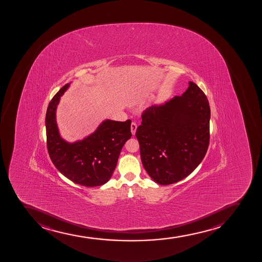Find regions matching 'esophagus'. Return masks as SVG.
<instances>
[{
	"instance_id": "1",
	"label": "esophagus",
	"mask_w": 262,
	"mask_h": 262,
	"mask_svg": "<svg viewBox=\"0 0 262 262\" xmlns=\"http://www.w3.org/2000/svg\"><path fill=\"white\" fill-rule=\"evenodd\" d=\"M136 129H137V124H136V122H132V124H131V132H132L133 135H135Z\"/></svg>"
}]
</instances>
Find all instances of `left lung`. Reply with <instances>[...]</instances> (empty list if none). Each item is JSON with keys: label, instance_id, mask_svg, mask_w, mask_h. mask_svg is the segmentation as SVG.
<instances>
[{"label": "left lung", "instance_id": "obj_1", "mask_svg": "<svg viewBox=\"0 0 262 262\" xmlns=\"http://www.w3.org/2000/svg\"><path fill=\"white\" fill-rule=\"evenodd\" d=\"M136 130L144 168L155 182L171 185L190 175L209 143V101L193 82L180 97L154 105Z\"/></svg>", "mask_w": 262, "mask_h": 262}]
</instances>
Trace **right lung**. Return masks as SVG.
Segmentation results:
<instances>
[{
    "instance_id": "add662e5",
    "label": "right lung",
    "mask_w": 262,
    "mask_h": 262,
    "mask_svg": "<svg viewBox=\"0 0 262 262\" xmlns=\"http://www.w3.org/2000/svg\"><path fill=\"white\" fill-rule=\"evenodd\" d=\"M67 83L49 102L46 115L47 150L56 168L77 185L95 187L111 179L119 155L131 138V121L105 120L97 130L82 141L70 143L62 139L56 121V111Z\"/></svg>"
}]
</instances>
